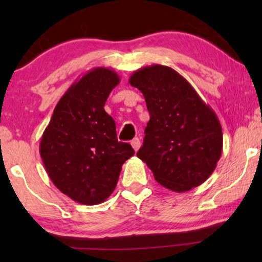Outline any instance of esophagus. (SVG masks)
<instances>
[{"mask_svg":"<svg viewBox=\"0 0 262 262\" xmlns=\"http://www.w3.org/2000/svg\"><path fill=\"white\" fill-rule=\"evenodd\" d=\"M131 145H132V148H134L135 151H137V150L139 149V146H141V141H139V138L132 139Z\"/></svg>","mask_w":262,"mask_h":262,"instance_id":"esophagus-1","label":"esophagus"}]
</instances>
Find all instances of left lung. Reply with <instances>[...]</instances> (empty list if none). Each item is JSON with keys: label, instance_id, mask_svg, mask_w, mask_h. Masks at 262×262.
I'll return each instance as SVG.
<instances>
[{"label": "left lung", "instance_id": "obj_1", "mask_svg": "<svg viewBox=\"0 0 262 262\" xmlns=\"http://www.w3.org/2000/svg\"><path fill=\"white\" fill-rule=\"evenodd\" d=\"M130 84L142 92L150 120L137 156L173 192H187L213 173L223 149L220 120L188 81L169 67L135 71Z\"/></svg>", "mask_w": 262, "mask_h": 262}]
</instances>
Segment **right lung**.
Masks as SVG:
<instances>
[{
  "instance_id": "1",
  "label": "right lung",
  "mask_w": 262,
  "mask_h": 262,
  "mask_svg": "<svg viewBox=\"0 0 262 262\" xmlns=\"http://www.w3.org/2000/svg\"><path fill=\"white\" fill-rule=\"evenodd\" d=\"M120 78L95 68L73 83L55 107L39 151L53 185L75 202L96 205L116 188L121 166L135 155L118 142L116 123L103 110Z\"/></svg>"
}]
</instances>
